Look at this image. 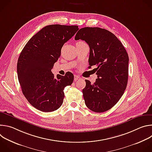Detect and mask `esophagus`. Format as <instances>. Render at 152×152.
Segmentation results:
<instances>
[{"mask_svg":"<svg viewBox=\"0 0 152 152\" xmlns=\"http://www.w3.org/2000/svg\"><path fill=\"white\" fill-rule=\"evenodd\" d=\"M81 78L79 76H77V75H75L74 76V80L76 82V81H77V80H79V79H80Z\"/></svg>","mask_w":152,"mask_h":152,"instance_id":"34e87169","label":"esophagus"}]
</instances>
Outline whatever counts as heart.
Masks as SVG:
<instances>
[{
    "mask_svg": "<svg viewBox=\"0 0 152 152\" xmlns=\"http://www.w3.org/2000/svg\"><path fill=\"white\" fill-rule=\"evenodd\" d=\"M81 42V43H84L83 42H82V41H80V42Z\"/></svg>",
    "mask_w": 152,
    "mask_h": 152,
    "instance_id": "obj_1",
    "label": "heart"
}]
</instances>
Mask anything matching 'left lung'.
<instances>
[{"label":"left lung","instance_id":"1","mask_svg":"<svg viewBox=\"0 0 152 152\" xmlns=\"http://www.w3.org/2000/svg\"><path fill=\"white\" fill-rule=\"evenodd\" d=\"M75 39L83 40L88 45L89 68L96 66V82L91 84L85 80L82 90L85 104L95 113L105 112L118 102L126 88L128 54L117 37L104 29L81 28Z\"/></svg>","mask_w":152,"mask_h":152}]
</instances>
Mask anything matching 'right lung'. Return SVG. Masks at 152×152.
Instances as JSON below:
<instances>
[{"label": "right lung", "mask_w": 152, "mask_h": 152, "mask_svg": "<svg viewBox=\"0 0 152 152\" xmlns=\"http://www.w3.org/2000/svg\"><path fill=\"white\" fill-rule=\"evenodd\" d=\"M78 30L76 25H48L34 35L20 53L17 70L21 90L29 103L41 111L52 112L60 107L64 88L73 82L71 72L55 77L51 70L64 43Z\"/></svg>", "instance_id": "obj_1"}]
</instances>
